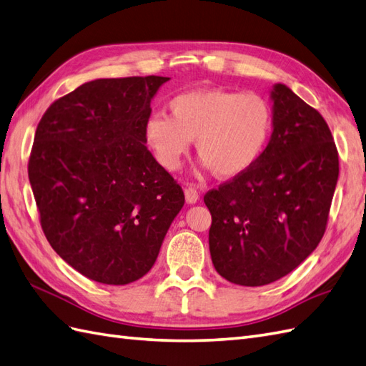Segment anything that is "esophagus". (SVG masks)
<instances>
[{
	"label": "esophagus",
	"instance_id": "34e87169",
	"mask_svg": "<svg viewBox=\"0 0 366 366\" xmlns=\"http://www.w3.org/2000/svg\"><path fill=\"white\" fill-rule=\"evenodd\" d=\"M185 201L187 204H196L199 201V193L196 192L194 187H187L185 189Z\"/></svg>",
	"mask_w": 366,
	"mask_h": 366
}]
</instances>
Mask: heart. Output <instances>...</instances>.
Instances as JSON below:
<instances>
[{
  "label": "heart",
  "mask_w": 366,
  "mask_h": 366,
  "mask_svg": "<svg viewBox=\"0 0 366 366\" xmlns=\"http://www.w3.org/2000/svg\"><path fill=\"white\" fill-rule=\"evenodd\" d=\"M167 108L170 117H149L144 136L168 172L181 167L194 140L201 168L235 179L259 161L272 137V105L257 92L201 88L177 94Z\"/></svg>",
  "instance_id": "obj_1"
}]
</instances>
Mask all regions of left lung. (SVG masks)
I'll return each instance as SVG.
<instances>
[{"label": "left lung", "instance_id": "8db88e82", "mask_svg": "<svg viewBox=\"0 0 366 366\" xmlns=\"http://www.w3.org/2000/svg\"><path fill=\"white\" fill-rule=\"evenodd\" d=\"M274 131L247 173L204 196L217 272L239 286L283 278L323 238L339 179L330 127L283 83L270 89Z\"/></svg>", "mask_w": 366, "mask_h": 366}]
</instances>
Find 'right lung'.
<instances>
[{"label":"right lung","instance_id":"right-lung-1","mask_svg":"<svg viewBox=\"0 0 366 366\" xmlns=\"http://www.w3.org/2000/svg\"><path fill=\"white\" fill-rule=\"evenodd\" d=\"M168 80L83 83L36 127L27 170L43 232L63 261L97 283L142 278L184 207L181 185L144 136L152 100Z\"/></svg>","mask_w":366,"mask_h":366}]
</instances>
